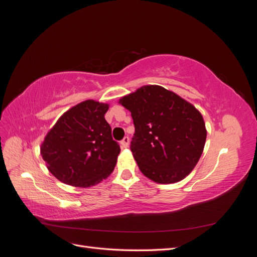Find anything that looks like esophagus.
I'll return each mask as SVG.
<instances>
[{
  "label": "esophagus",
  "instance_id": "34e87169",
  "mask_svg": "<svg viewBox=\"0 0 257 257\" xmlns=\"http://www.w3.org/2000/svg\"><path fill=\"white\" fill-rule=\"evenodd\" d=\"M120 144H121V147H122V148H127V147H128V144H130V138H128L127 136H125V137H124V138L122 139Z\"/></svg>",
  "mask_w": 257,
  "mask_h": 257
}]
</instances>
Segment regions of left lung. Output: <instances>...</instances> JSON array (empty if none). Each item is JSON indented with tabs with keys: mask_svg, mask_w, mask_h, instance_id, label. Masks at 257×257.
Masks as SVG:
<instances>
[{
	"mask_svg": "<svg viewBox=\"0 0 257 257\" xmlns=\"http://www.w3.org/2000/svg\"><path fill=\"white\" fill-rule=\"evenodd\" d=\"M119 103L133 118L131 151L141 172L158 183H175L188 176L207 137L196 108L160 85H145Z\"/></svg>",
	"mask_w": 257,
	"mask_h": 257,
	"instance_id": "left-lung-1",
	"label": "left lung"
}]
</instances>
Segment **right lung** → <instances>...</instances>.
<instances>
[{
	"label": "right lung",
	"instance_id": "1",
	"mask_svg": "<svg viewBox=\"0 0 257 257\" xmlns=\"http://www.w3.org/2000/svg\"><path fill=\"white\" fill-rule=\"evenodd\" d=\"M108 105L84 100L60 116L46 135L41 154L61 182L89 188L114 169L120 146L105 120Z\"/></svg>",
	"mask_w": 257,
	"mask_h": 257
}]
</instances>
